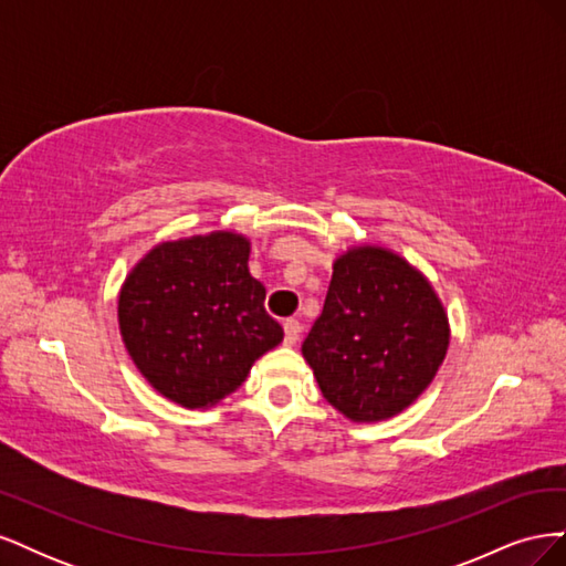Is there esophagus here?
Segmentation results:
<instances>
[{
  "mask_svg": "<svg viewBox=\"0 0 566 566\" xmlns=\"http://www.w3.org/2000/svg\"><path fill=\"white\" fill-rule=\"evenodd\" d=\"M283 331H285V345L287 347H293V345H297V339H300V321L297 318H285L283 321Z\"/></svg>",
  "mask_w": 566,
  "mask_h": 566,
  "instance_id": "esophagus-1",
  "label": "esophagus"
}]
</instances>
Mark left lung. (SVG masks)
Segmentation results:
<instances>
[{
  "label": "left lung",
  "mask_w": 566,
  "mask_h": 566,
  "mask_svg": "<svg viewBox=\"0 0 566 566\" xmlns=\"http://www.w3.org/2000/svg\"><path fill=\"white\" fill-rule=\"evenodd\" d=\"M449 337L430 281L403 256L361 245L335 260L302 354L342 416L378 422L401 413L434 380Z\"/></svg>",
  "instance_id": "1"
}]
</instances>
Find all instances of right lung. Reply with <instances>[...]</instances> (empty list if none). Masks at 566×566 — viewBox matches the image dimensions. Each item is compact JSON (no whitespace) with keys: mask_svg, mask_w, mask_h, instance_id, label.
<instances>
[{"mask_svg":"<svg viewBox=\"0 0 566 566\" xmlns=\"http://www.w3.org/2000/svg\"><path fill=\"white\" fill-rule=\"evenodd\" d=\"M250 241L231 231L153 248L132 269L117 321L134 366L184 408L214 406L283 339L250 276Z\"/></svg>","mask_w":566,"mask_h":566,"instance_id":"obj_1","label":"right lung"}]
</instances>
